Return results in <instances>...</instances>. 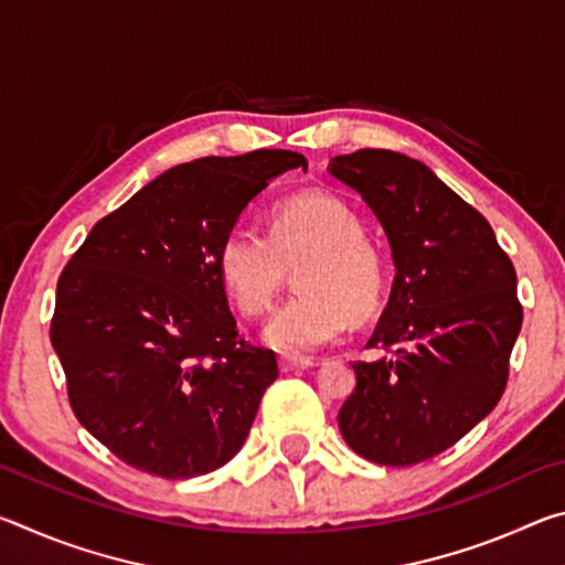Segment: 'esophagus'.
Returning <instances> with one entry per match:
<instances>
[{"label": "esophagus", "mask_w": 565, "mask_h": 565, "mask_svg": "<svg viewBox=\"0 0 565 565\" xmlns=\"http://www.w3.org/2000/svg\"><path fill=\"white\" fill-rule=\"evenodd\" d=\"M317 366V361L313 359H279V369L284 374H289V371H301V369H311Z\"/></svg>", "instance_id": "1"}]
</instances>
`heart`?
<instances>
[{"label": "heart", "instance_id": "heart-1", "mask_svg": "<svg viewBox=\"0 0 565 565\" xmlns=\"http://www.w3.org/2000/svg\"><path fill=\"white\" fill-rule=\"evenodd\" d=\"M299 296L274 311L264 341L286 356H309L349 331L351 319L374 313L386 286L384 259L363 238L353 209L323 191L286 199L274 209L269 234L236 224L224 234L216 269L246 317L271 309L296 269Z\"/></svg>", "mask_w": 565, "mask_h": 565}]
</instances>
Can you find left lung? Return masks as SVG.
Instances as JSON below:
<instances>
[{"label": "left lung", "instance_id": "1", "mask_svg": "<svg viewBox=\"0 0 565 565\" xmlns=\"http://www.w3.org/2000/svg\"><path fill=\"white\" fill-rule=\"evenodd\" d=\"M329 174L376 214L396 266L369 339L396 356L353 363L341 436L381 466L428 461L503 396L523 321L515 269L491 224L420 161L359 149L333 157Z\"/></svg>", "mask_w": 565, "mask_h": 565}]
</instances>
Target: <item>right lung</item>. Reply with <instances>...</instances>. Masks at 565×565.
<instances>
[{"label":"right lung","mask_w":565,"mask_h":565,"mask_svg":"<svg viewBox=\"0 0 565 565\" xmlns=\"http://www.w3.org/2000/svg\"><path fill=\"white\" fill-rule=\"evenodd\" d=\"M306 159L204 157L104 216L56 284L52 347L74 416L139 471L194 478L238 454L279 366L238 339L216 254L254 196Z\"/></svg>","instance_id":"right-lung-1"}]
</instances>
